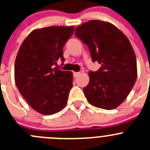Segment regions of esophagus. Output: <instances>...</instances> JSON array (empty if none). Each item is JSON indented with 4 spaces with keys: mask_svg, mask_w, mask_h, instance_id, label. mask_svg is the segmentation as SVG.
I'll return each instance as SVG.
<instances>
[{
    "mask_svg": "<svg viewBox=\"0 0 150 150\" xmlns=\"http://www.w3.org/2000/svg\"><path fill=\"white\" fill-rule=\"evenodd\" d=\"M81 74V72H73V76L74 77H78V75Z\"/></svg>",
    "mask_w": 150,
    "mask_h": 150,
    "instance_id": "34e87169",
    "label": "esophagus"
}]
</instances>
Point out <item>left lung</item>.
I'll use <instances>...</instances> for the list:
<instances>
[{
  "mask_svg": "<svg viewBox=\"0 0 150 150\" xmlns=\"http://www.w3.org/2000/svg\"><path fill=\"white\" fill-rule=\"evenodd\" d=\"M76 37L88 46L93 62L102 64L89 71V83L83 88L88 102L112 110L125 101L137 78V59L128 38L108 22L91 20L75 29Z\"/></svg>",
  "mask_w": 150,
  "mask_h": 150,
  "instance_id": "1",
  "label": "left lung"
}]
</instances>
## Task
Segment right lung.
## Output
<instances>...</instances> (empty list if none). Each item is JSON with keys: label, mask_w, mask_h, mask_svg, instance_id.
I'll use <instances>...</instances> for the list:
<instances>
[{"label": "right lung", "mask_w": 150, "mask_h": 150, "mask_svg": "<svg viewBox=\"0 0 150 150\" xmlns=\"http://www.w3.org/2000/svg\"><path fill=\"white\" fill-rule=\"evenodd\" d=\"M73 26L35 29L25 39L16 55L14 79L29 105L45 115L64 108L72 87V72L53 65L64 61L63 47L74 33Z\"/></svg>", "instance_id": "add662e5"}]
</instances>
